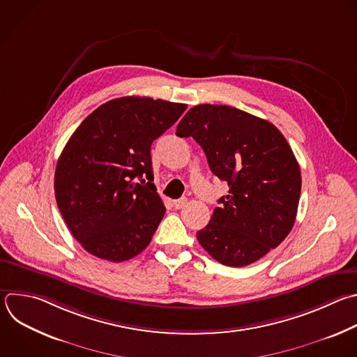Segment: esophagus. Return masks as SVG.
I'll return each instance as SVG.
<instances>
[{"label": "esophagus", "mask_w": 357, "mask_h": 357, "mask_svg": "<svg viewBox=\"0 0 357 357\" xmlns=\"http://www.w3.org/2000/svg\"><path fill=\"white\" fill-rule=\"evenodd\" d=\"M186 203H188V199H186V197H181V199H176V200L172 202V204H174L175 208H183V207L186 206Z\"/></svg>", "instance_id": "esophagus-1"}]
</instances>
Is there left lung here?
Returning a JSON list of instances; mask_svg holds the SVG:
<instances>
[{"mask_svg": "<svg viewBox=\"0 0 357 357\" xmlns=\"http://www.w3.org/2000/svg\"><path fill=\"white\" fill-rule=\"evenodd\" d=\"M176 136L193 137L211 172L229 186L196 234L208 255L240 268L280 245L296 221L301 174L279 129L236 107L204 103L183 116Z\"/></svg>", "mask_w": 357, "mask_h": 357, "instance_id": "left-lung-1", "label": "left lung"}]
</instances>
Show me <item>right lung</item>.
Masks as SVG:
<instances>
[{"label":"right lung","instance_id":"add662e5","mask_svg":"<svg viewBox=\"0 0 357 357\" xmlns=\"http://www.w3.org/2000/svg\"><path fill=\"white\" fill-rule=\"evenodd\" d=\"M188 105L147 96L112 99L67 142L56 167L59 210L74 238L110 262L139 255L165 214L153 182L151 144Z\"/></svg>","mask_w":357,"mask_h":357}]
</instances>
